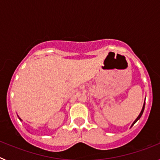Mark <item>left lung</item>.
<instances>
[{"label": "left lung", "instance_id": "left-lung-1", "mask_svg": "<svg viewBox=\"0 0 160 160\" xmlns=\"http://www.w3.org/2000/svg\"><path fill=\"white\" fill-rule=\"evenodd\" d=\"M144 107H145V104H144V105H143V107H142V111H141V112H140V114H139V115H138V118H136V119H135V122H134V123H133V124H135V122H137V121H138V119H139V118H141V116H142V113H143V111H144Z\"/></svg>", "mask_w": 160, "mask_h": 160}]
</instances>
